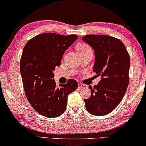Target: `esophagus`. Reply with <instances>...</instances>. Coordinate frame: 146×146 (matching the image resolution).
<instances>
[{
    "label": "esophagus",
    "instance_id": "34e87169",
    "mask_svg": "<svg viewBox=\"0 0 146 146\" xmlns=\"http://www.w3.org/2000/svg\"><path fill=\"white\" fill-rule=\"evenodd\" d=\"M78 86H79V89H83V88L87 87V85H84V84H82V83H79V85H78Z\"/></svg>",
    "mask_w": 146,
    "mask_h": 146
}]
</instances>
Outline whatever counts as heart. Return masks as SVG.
I'll use <instances>...</instances> for the list:
<instances>
[{
	"mask_svg": "<svg viewBox=\"0 0 146 146\" xmlns=\"http://www.w3.org/2000/svg\"><path fill=\"white\" fill-rule=\"evenodd\" d=\"M77 50L79 53H81L85 52H87V51H90L91 50V48L89 45L86 44H79L77 46Z\"/></svg>",
	"mask_w": 146,
	"mask_h": 146,
	"instance_id": "b5f03b06",
	"label": "heart"
}]
</instances>
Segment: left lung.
<instances>
[{
	"label": "left lung",
	"instance_id": "left-lung-1",
	"mask_svg": "<svg viewBox=\"0 0 146 146\" xmlns=\"http://www.w3.org/2000/svg\"><path fill=\"white\" fill-rule=\"evenodd\" d=\"M83 41L94 50L93 71L101 79L94 87L89 86L91 96L85 99L86 109L95 116L111 112L122 100L129 83L130 56L122 41L105 35H87Z\"/></svg>",
	"mask_w": 146,
	"mask_h": 146
}]
</instances>
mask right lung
I'll use <instances>...</instances> for the list:
<instances>
[{
	"mask_svg": "<svg viewBox=\"0 0 146 146\" xmlns=\"http://www.w3.org/2000/svg\"><path fill=\"white\" fill-rule=\"evenodd\" d=\"M77 36L44 33L26 43L20 68L24 91L28 101L38 113L48 118L58 117L65 112L67 96L78 87L75 79L56 87L53 71L60 66L63 53Z\"/></svg>",
	"mask_w": 146,
	"mask_h": 146,
	"instance_id": "obj_1",
	"label": "right lung"
}]
</instances>
